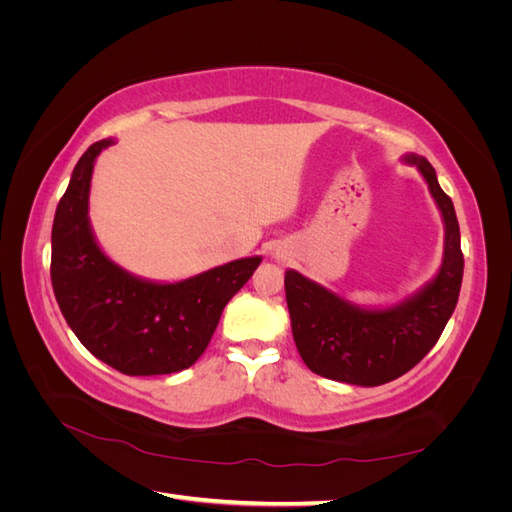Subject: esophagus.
<instances>
[{
    "mask_svg": "<svg viewBox=\"0 0 512 512\" xmlns=\"http://www.w3.org/2000/svg\"><path fill=\"white\" fill-rule=\"evenodd\" d=\"M273 256H275V258H282V256H280V252H275V254H273Z\"/></svg>",
    "mask_w": 512,
    "mask_h": 512,
    "instance_id": "obj_1",
    "label": "esophagus"
}]
</instances>
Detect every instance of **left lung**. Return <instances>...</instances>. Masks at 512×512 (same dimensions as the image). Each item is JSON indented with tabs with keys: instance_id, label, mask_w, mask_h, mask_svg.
<instances>
[{
	"instance_id": "obj_1",
	"label": "left lung",
	"mask_w": 512,
	"mask_h": 512,
	"mask_svg": "<svg viewBox=\"0 0 512 512\" xmlns=\"http://www.w3.org/2000/svg\"><path fill=\"white\" fill-rule=\"evenodd\" d=\"M401 162L416 166L442 215V265L425 286L391 307L356 305L288 269L284 286L294 344L305 365L322 378L378 386L404 376L436 346L455 312L463 254L453 200L423 156L406 153Z\"/></svg>"
}]
</instances>
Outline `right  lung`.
I'll return each instance as SVG.
<instances>
[{"label":"right lung","instance_id":"right-lung-1","mask_svg":"<svg viewBox=\"0 0 512 512\" xmlns=\"http://www.w3.org/2000/svg\"><path fill=\"white\" fill-rule=\"evenodd\" d=\"M115 145L104 138L76 162L51 232V282L79 342L128 376L188 369L205 352L226 303L250 280L262 256L226 262L181 282L138 277L113 262L89 222L96 158Z\"/></svg>","mask_w":512,"mask_h":512}]
</instances>
